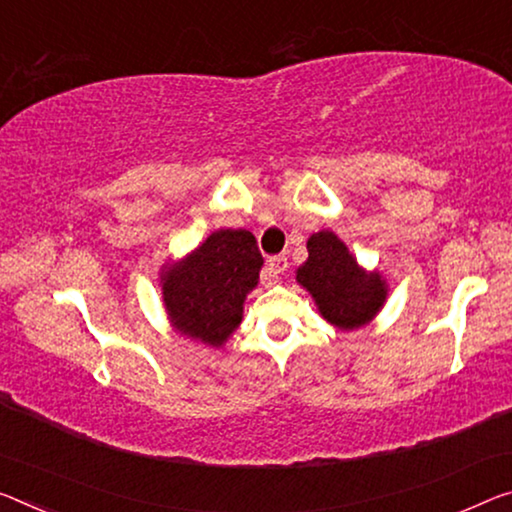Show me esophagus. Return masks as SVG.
<instances>
[{"label":"esophagus","instance_id":"34e87169","mask_svg":"<svg viewBox=\"0 0 512 512\" xmlns=\"http://www.w3.org/2000/svg\"><path fill=\"white\" fill-rule=\"evenodd\" d=\"M288 270V258L286 256H272L270 261H267V281L270 283H277L279 274H283Z\"/></svg>","mask_w":512,"mask_h":512}]
</instances>
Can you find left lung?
I'll return each instance as SVG.
<instances>
[{
  "instance_id": "obj_1",
  "label": "left lung",
  "mask_w": 512,
  "mask_h": 512,
  "mask_svg": "<svg viewBox=\"0 0 512 512\" xmlns=\"http://www.w3.org/2000/svg\"><path fill=\"white\" fill-rule=\"evenodd\" d=\"M306 249L309 258L297 267L295 281L313 297L320 316L341 332L368 325L387 302V279L364 270L334 231L313 233Z\"/></svg>"
}]
</instances>
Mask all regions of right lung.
Listing matches in <instances>:
<instances>
[{
	"label": "right lung",
	"instance_id": "right-lung-1",
	"mask_svg": "<svg viewBox=\"0 0 512 512\" xmlns=\"http://www.w3.org/2000/svg\"><path fill=\"white\" fill-rule=\"evenodd\" d=\"M261 267L256 238L245 229L210 233L183 261L164 265L162 302L174 332L194 343L224 348L240 327Z\"/></svg>",
	"mask_w": 512,
	"mask_h": 512
}]
</instances>
